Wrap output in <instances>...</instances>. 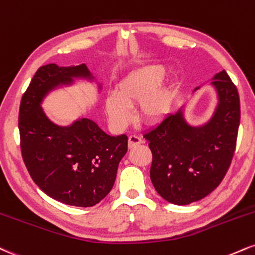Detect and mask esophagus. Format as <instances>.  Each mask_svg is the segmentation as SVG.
I'll use <instances>...</instances> for the list:
<instances>
[{
	"label": "esophagus",
	"mask_w": 255,
	"mask_h": 255,
	"mask_svg": "<svg viewBox=\"0 0 255 255\" xmlns=\"http://www.w3.org/2000/svg\"><path fill=\"white\" fill-rule=\"evenodd\" d=\"M141 142H142V140L136 135H130L128 137V147H129V148H134L135 146L140 145Z\"/></svg>",
	"instance_id": "obj_1"
}]
</instances>
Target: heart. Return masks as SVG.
I'll list each match as a JSON object with an SVG mask.
<instances>
[{
	"label": "heart",
	"mask_w": 255,
	"mask_h": 255,
	"mask_svg": "<svg viewBox=\"0 0 255 255\" xmlns=\"http://www.w3.org/2000/svg\"><path fill=\"white\" fill-rule=\"evenodd\" d=\"M168 67L154 63L128 73L116 84L114 95L106 98V112L116 128H126L133 120L130 110L139 106L143 122L157 125L172 110L177 96L176 79L162 82Z\"/></svg>",
	"instance_id": "1"
}]
</instances>
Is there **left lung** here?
<instances>
[{
	"label": "left lung",
	"mask_w": 255,
	"mask_h": 255,
	"mask_svg": "<svg viewBox=\"0 0 255 255\" xmlns=\"http://www.w3.org/2000/svg\"><path fill=\"white\" fill-rule=\"evenodd\" d=\"M208 82L216 104L207 121L190 122L186 101L145 134L153 154V186L165 201L176 205L190 204L213 192L226 176L235 151L240 126L238 89L225 70Z\"/></svg>",
	"instance_id": "8db88e82"
}]
</instances>
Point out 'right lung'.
Returning a JSON list of instances; mask_svg holds the SVG:
<instances>
[{"label": "right lung", "mask_w": 255, "mask_h": 255, "mask_svg": "<svg viewBox=\"0 0 255 255\" xmlns=\"http://www.w3.org/2000/svg\"><path fill=\"white\" fill-rule=\"evenodd\" d=\"M76 81L94 83L97 94L102 91V83L85 64L40 67L21 100L19 130L23 161L36 185L61 203L87 208L113 189L128 137L109 135L87 118L61 126L46 115L45 98Z\"/></svg>", "instance_id": "add662e5"}]
</instances>
